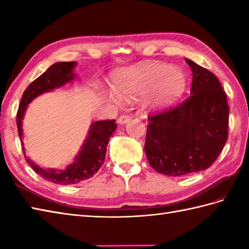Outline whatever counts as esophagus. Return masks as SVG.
I'll return each mask as SVG.
<instances>
[{"instance_id":"34e87169","label":"esophagus","mask_w":249,"mask_h":249,"mask_svg":"<svg viewBox=\"0 0 249 249\" xmlns=\"http://www.w3.org/2000/svg\"><path fill=\"white\" fill-rule=\"evenodd\" d=\"M130 116L129 115H127V114H123V115H121L120 118L118 119V123L119 124H121V125H123V124H126V123H128V122L130 121Z\"/></svg>"}]
</instances>
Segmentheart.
Instances as JSON below:
<instances>
[{
  "label": "heart",
  "mask_w": 249,
  "mask_h": 249,
  "mask_svg": "<svg viewBox=\"0 0 249 249\" xmlns=\"http://www.w3.org/2000/svg\"><path fill=\"white\" fill-rule=\"evenodd\" d=\"M186 76L177 66L150 61L124 68L116 72L112 89L118 97L131 99L149 92L146 105L162 107L171 104L184 93Z\"/></svg>",
  "instance_id": "heart-1"
}]
</instances>
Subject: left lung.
I'll return each instance as SVG.
<instances>
[{
	"label": "left lung",
	"instance_id": "obj_1",
	"mask_svg": "<svg viewBox=\"0 0 249 249\" xmlns=\"http://www.w3.org/2000/svg\"><path fill=\"white\" fill-rule=\"evenodd\" d=\"M185 61L193 71L190 96L147 118V160L155 171L170 177L208 169L228 139L229 107L219 80L192 60Z\"/></svg>",
	"mask_w": 249,
	"mask_h": 249
}]
</instances>
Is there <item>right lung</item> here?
I'll return each mask as SVG.
<instances>
[{"label": "right lung", "instance_id": "right-lung-1", "mask_svg": "<svg viewBox=\"0 0 249 249\" xmlns=\"http://www.w3.org/2000/svg\"><path fill=\"white\" fill-rule=\"evenodd\" d=\"M76 65V62H59L51 65L43 75L35 79L25 89L17 112L18 133L21 139V144H22L25 160L41 178L60 185L77 184L92 178L103 166L109 139L116 129L115 120L97 121L92 123L87 138L81 146V150L73 158L75 160L73 162L68 165L64 170L41 168L25 155V149L22 141V121L28 105L43 93L51 92L54 89L61 88L65 86L66 83L71 82L76 77L75 72H73Z\"/></svg>", "mask_w": 249, "mask_h": 249}]
</instances>
